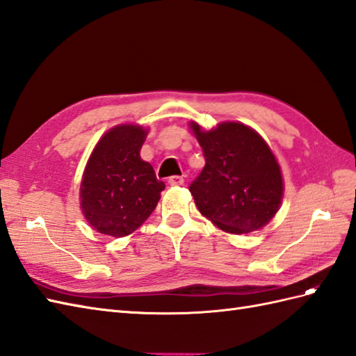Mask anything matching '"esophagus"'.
Returning <instances> with one entry per match:
<instances>
[{"label":"esophagus","mask_w":356,"mask_h":356,"mask_svg":"<svg viewBox=\"0 0 356 356\" xmlns=\"http://www.w3.org/2000/svg\"><path fill=\"white\" fill-rule=\"evenodd\" d=\"M168 183L170 186H183L184 184V178L183 177H177V175L175 177H170Z\"/></svg>","instance_id":"esophagus-1"}]
</instances>
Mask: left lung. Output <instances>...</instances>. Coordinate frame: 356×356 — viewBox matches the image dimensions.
<instances>
[{"mask_svg": "<svg viewBox=\"0 0 356 356\" xmlns=\"http://www.w3.org/2000/svg\"><path fill=\"white\" fill-rule=\"evenodd\" d=\"M205 166L190 184L197 210L231 234L263 228L273 219L284 195L280 164L252 128L223 122L210 131L192 122Z\"/></svg>", "mask_w": 356, "mask_h": 356, "instance_id": "obj_1", "label": "left lung"}]
</instances>
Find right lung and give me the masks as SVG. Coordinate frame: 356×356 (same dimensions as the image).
<instances>
[{"label":"right lung","instance_id":"right-lung-1","mask_svg":"<svg viewBox=\"0 0 356 356\" xmlns=\"http://www.w3.org/2000/svg\"><path fill=\"white\" fill-rule=\"evenodd\" d=\"M148 131L118 125L101 137L83 173L81 211L93 229L113 237L136 231L155 210L164 183L140 159Z\"/></svg>","mask_w":356,"mask_h":356}]
</instances>
